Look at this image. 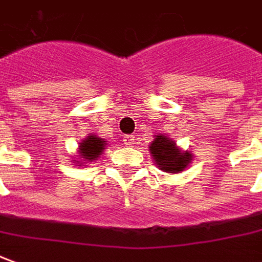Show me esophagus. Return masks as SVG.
<instances>
[{
  "label": "esophagus",
  "mask_w": 262,
  "mask_h": 262,
  "mask_svg": "<svg viewBox=\"0 0 262 262\" xmlns=\"http://www.w3.org/2000/svg\"><path fill=\"white\" fill-rule=\"evenodd\" d=\"M123 140L126 145H133V143H135V138H133V136H129V135H127V136H124Z\"/></svg>",
  "instance_id": "esophagus-1"
}]
</instances>
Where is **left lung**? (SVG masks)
I'll return each mask as SVG.
<instances>
[{"label": "left lung", "instance_id": "left-lung-1", "mask_svg": "<svg viewBox=\"0 0 262 262\" xmlns=\"http://www.w3.org/2000/svg\"><path fill=\"white\" fill-rule=\"evenodd\" d=\"M149 150L159 169L169 173L182 172L192 161L191 152H182L175 142L165 135L155 136L154 142L149 146Z\"/></svg>", "mask_w": 262, "mask_h": 262}]
</instances>
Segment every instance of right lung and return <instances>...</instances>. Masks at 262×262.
I'll return each mask as SVG.
<instances>
[{"label": "right lung", "instance_id": "obj_1", "mask_svg": "<svg viewBox=\"0 0 262 262\" xmlns=\"http://www.w3.org/2000/svg\"><path fill=\"white\" fill-rule=\"evenodd\" d=\"M104 146H106V140L104 139L99 138L96 135H89L79 146V158L81 161L86 162H93L96 161L97 158H100V155L103 154L104 150ZM79 166L80 165L79 161H74Z\"/></svg>", "mask_w": 262, "mask_h": 262}]
</instances>
